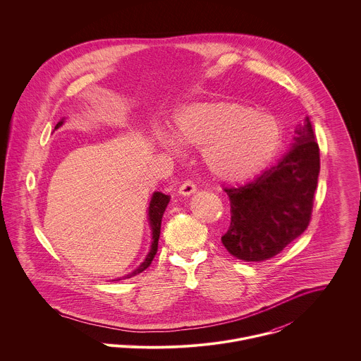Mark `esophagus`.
Segmentation results:
<instances>
[{
	"label": "esophagus",
	"instance_id": "1",
	"mask_svg": "<svg viewBox=\"0 0 361 361\" xmlns=\"http://www.w3.org/2000/svg\"><path fill=\"white\" fill-rule=\"evenodd\" d=\"M196 185L193 183V182H190V180H186L185 183H182L180 185V188H179V195H182V196H190V195H193V193H196Z\"/></svg>",
	"mask_w": 361,
	"mask_h": 361
}]
</instances>
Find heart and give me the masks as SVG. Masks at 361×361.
I'll list each match as a JSON object with an SVG mask.
<instances>
[{
	"instance_id": "obj_1",
	"label": "heart",
	"mask_w": 361,
	"mask_h": 361,
	"mask_svg": "<svg viewBox=\"0 0 361 361\" xmlns=\"http://www.w3.org/2000/svg\"><path fill=\"white\" fill-rule=\"evenodd\" d=\"M175 140L185 147H203L207 169L219 180L242 182L267 166L282 145L279 121L238 102H204L182 108L175 116ZM161 145L178 152L166 136Z\"/></svg>"
}]
</instances>
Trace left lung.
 Returning <instances> with one entry per match:
<instances>
[{
    "instance_id": "obj_1",
    "label": "left lung",
    "mask_w": 361,
    "mask_h": 361,
    "mask_svg": "<svg viewBox=\"0 0 361 361\" xmlns=\"http://www.w3.org/2000/svg\"><path fill=\"white\" fill-rule=\"evenodd\" d=\"M288 153L245 186L226 188L231 225L221 238L233 257L264 261L309 226L319 173V149L309 118L296 126Z\"/></svg>"
}]
</instances>
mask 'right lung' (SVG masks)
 Instances as JSON below:
<instances>
[{
  "mask_svg": "<svg viewBox=\"0 0 361 361\" xmlns=\"http://www.w3.org/2000/svg\"><path fill=\"white\" fill-rule=\"evenodd\" d=\"M63 123V119H61L55 129H58L59 126H62ZM171 200V196L168 195H164L161 192H154L153 196H152V200H150V206H149V224H150V228H152V246H150V252L149 255L145 258V261L130 274H128L125 278H132L140 272H143L153 261L155 253H157V249H158V239H159V233H161V221H162V215L165 212V208L168 206ZM115 281H121V278L115 279Z\"/></svg>",
  "mask_w": 361,
  "mask_h": 361,
  "instance_id": "right-lung-1",
  "label": "right lung"
}]
</instances>
